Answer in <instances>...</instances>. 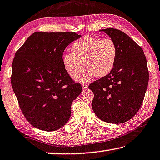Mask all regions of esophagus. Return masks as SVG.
<instances>
[{
	"mask_svg": "<svg viewBox=\"0 0 160 160\" xmlns=\"http://www.w3.org/2000/svg\"><path fill=\"white\" fill-rule=\"evenodd\" d=\"M82 88H83V90L87 89V88H88V86L87 84H85V83H82Z\"/></svg>",
	"mask_w": 160,
	"mask_h": 160,
	"instance_id": "34e87169",
	"label": "esophagus"
}]
</instances>
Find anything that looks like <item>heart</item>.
I'll use <instances>...</instances> for the list:
<instances>
[{
    "instance_id": "obj_1",
    "label": "heart",
    "mask_w": 160,
    "mask_h": 160,
    "mask_svg": "<svg viewBox=\"0 0 160 160\" xmlns=\"http://www.w3.org/2000/svg\"><path fill=\"white\" fill-rule=\"evenodd\" d=\"M72 54L62 56L63 67L71 78H74L81 69L83 70L75 78L79 82H88L94 78L104 77L114 67L117 48L110 38L83 37L73 42L70 47Z\"/></svg>"
}]
</instances>
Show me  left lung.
<instances>
[{
  "label": "left lung",
  "instance_id": "left-lung-1",
  "mask_svg": "<svg viewBox=\"0 0 160 160\" xmlns=\"http://www.w3.org/2000/svg\"><path fill=\"white\" fill-rule=\"evenodd\" d=\"M117 48L114 67L109 74L91 83L92 107L102 121L121 124L131 119L141 107L149 82L144 51L124 32L102 29Z\"/></svg>",
  "mask_w": 160,
  "mask_h": 160
}]
</instances>
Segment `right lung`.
I'll return each mask as SVG.
<instances>
[{
	"mask_svg": "<svg viewBox=\"0 0 160 160\" xmlns=\"http://www.w3.org/2000/svg\"><path fill=\"white\" fill-rule=\"evenodd\" d=\"M81 36L75 32H35L16 51L11 85L26 119L51 132L68 121L72 102L82 91L62 64L65 48Z\"/></svg>",
	"mask_w": 160,
	"mask_h": 160,
	"instance_id": "right-lung-1",
	"label": "right lung"
}]
</instances>
